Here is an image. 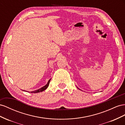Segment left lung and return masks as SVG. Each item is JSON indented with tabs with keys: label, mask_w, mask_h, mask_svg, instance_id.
<instances>
[{
	"label": "left lung",
	"mask_w": 125,
	"mask_h": 125,
	"mask_svg": "<svg viewBox=\"0 0 125 125\" xmlns=\"http://www.w3.org/2000/svg\"><path fill=\"white\" fill-rule=\"evenodd\" d=\"M78 89H79V88H78Z\"/></svg>",
	"instance_id": "left-lung-1"
}]
</instances>
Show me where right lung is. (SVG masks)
Masks as SVG:
<instances>
[{"mask_svg": "<svg viewBox=\"0 0 125 125\" xmlns=\"http://www.w3.org/2000/svg\"><path fill=\"white\" fill-rule=\"evenodd\" d=\"M50 80H51V79H50V80L48 81L47 84H46V85H45V86H43L42 87H41V88H40L38 89V90H35V91H32V92H30V93H39V92H43V91L45 90L46 89H47V88H48V87L49 86V83H50ZM23 91H24V90H23ZM25 92H26V91H25Z\"/></svg>", "mask_w": 125, "mask_h": 125, "instance_id": "obj_1", "label": "right lung"}]
</instances>
